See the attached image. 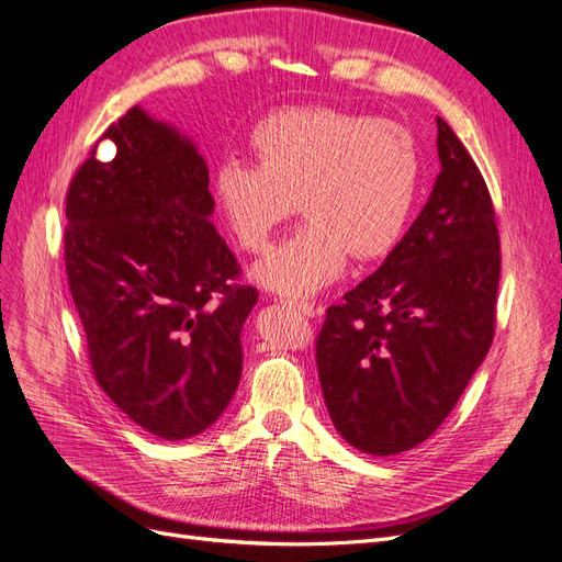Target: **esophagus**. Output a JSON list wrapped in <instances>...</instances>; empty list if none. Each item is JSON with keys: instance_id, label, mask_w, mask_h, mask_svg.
I'll list each match as a JSON object with an SVG mask.
<instances>
[{"instance_id": "34e87169", "label": "esophagus", "mask_w": 562, "mask_h": 562, "mask_svg": "<svg viewBox=\"0 0 562 562\" xmlns=\"http://www.w3.org/2000/svg\"><path fill=\"white\" fill-rule=\"evenodd\" d=\"M301 315L305 317H319L322 315V305H315V303H307V301H294L292 303Z\"/></svg>"}]
</instances>
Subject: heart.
Returning a JSON list of instances; mask_svg holds the SVG:
<instances>
[{"label":"heart","instance_id":"b5f03b06","mask_svg":"<svg viewBox=\"0 0 562 562\" xmlns=\"http://www.w3.org/2000/svg\"><path fill=\"white\" fill-rule=\"evenodd\" d=\"M259 164L224 159L213 194L234 243L259 255L276 228L305 215L299 232L252 268L282 296H310L342 276L349 255H389L409 222L422 182L417 138L398 122L340 109H289L252 132Z\"/></svg>","mask_w":562,"mask_h":562}]
</instances>
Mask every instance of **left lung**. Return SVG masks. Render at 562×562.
I'll return each instance as SVG.
<instances>
[{"label": "left lung", "instance_id": "8db88e82", "mask_svg": "<svg viewBox=\"0 0 562 562\" xmlns=\"http://www.w3.org/2000/svg\"><path fill=\"white\" fill-rule=\"evenodd\" d=\"M442 171L386 261L326 310L317 368L330 422L359 451L422 445L459 403L495 336L501 236L488 187L438 117Z\"/></svg>", "mask_w": 562, "mask_h": 562}]
</instances>
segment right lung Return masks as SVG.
I'll list each match as a JSON object with an SVG mask.
<instances>
[{
	"instance_id": "right-lung-1",
	"label": "right lung",
	"mask_w": 562,
	"mask_h": 562,
	"mask_svg": "<svg viewBox=\"0 0 562 562\" xmlns=\"http://www.w3.org/2000/svg\"><path fill=\"white\" fill-rule=\"evenodd\" d=\"M67 192L65 268L103 393L164 440L213 426L240 382V330L259 292L211 222L192 140L130 109Z\"/></svg>"
}]
</instances>
